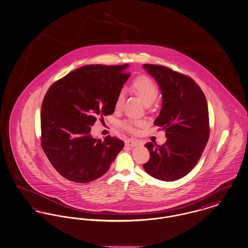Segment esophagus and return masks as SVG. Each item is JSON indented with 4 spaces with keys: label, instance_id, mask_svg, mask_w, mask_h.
Segmentation results:
<instances>
[{
    "label": "esophagus",
    "instance_id": "34e87169",
    "mask_svg": "<svg viewBox=\"0 0 248 248\" xmlns=\"http://www.w3.org/2000/svg\"><path fill=\"white\" fill-rule=\"evenodd\" d=\"M125 143H126V146H129V147H136V146L140 145V143L134 139H128V140H126Z\"/></svg>",
    "mask_w": 248,
    "mask_h": 248
}]
</instances>
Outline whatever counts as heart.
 Instances as JSON below:
<instances>
[{
  "label": "heart",
  "mask_w": 248,
  "mask_h": 248,
  "mask_svg": "<svg viewBox=\"0 0 248 248\" xmlns=\"http://www.w3.org/2000/svg\"><path fill=\"white\" fill-rule=\"evenodd\" d=\"M130 87L132 92L136 94L140 99L143 100L145 105L149 106L152 104L159 95V87L158 84L155 83L150 77L146 75H140L134 78L130 84ZM124 102V94L122 91L118 92L116 95V109H119ZM144 124L142 120L139 119H125L120 122V126L130 132H134L137 127H141Z\"/></svg>",
  "instance_id": "heart-1"
}]
</instances>
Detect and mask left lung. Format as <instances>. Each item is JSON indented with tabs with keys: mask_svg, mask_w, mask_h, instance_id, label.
<instances>
[{
	"mask_svg": "<svg viewBox=\"0 0 248 248\" xmlns=\"http://www.w3.org/2000/svg\"><path fill=\"white\" fill-rule=\"evenodd\" d=\"M163 94V107L154 125L165 131L162 146L147 143L150 158L144 164L151 177L173 182L186 176L198 164L210 136L205 95L191 77L169 67L145 64Z\"/></svg>",
	"mask_w": 248,
	"mask_h": 248,
	"instance_id": "1",
	"label": "left lung"
}]
</instances>
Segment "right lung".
<instances>
[{
  "label": "right lung",
  "instance_id": "right-lung-1",
  "mask_svg": "<svg viewBox=\"0 0 248 248\" xmlns=\"http://www.w3.org/2000/svg\"><path fill=\"white\" fill-rule=\"evenodd\" d=\"M128 64L87 65L50 85L41 106V146L51 165L70 182L104 175L124 147L117 137L94 138L97 119L115 112L116 95L131 74Z\"/></svg>",
  "mask_w": 248,
  "mask_h": 248
}]
</instances>
